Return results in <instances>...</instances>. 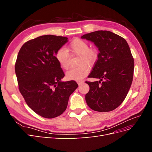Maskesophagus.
Here are the masks:
<instances>
[{
  "label": "esophagus",
  "instance_id": "esophagus-1",
  "mask_svg": "<svg viewBox=\"0 0 152 152\" xmlns=\"http://www.w3.org/2000/svg\"><path fill=\"white\" fill-rule=\"evenodd\" d=\"M83 82H84V81H82V80H81V81H78V82H77V84H79V86H80L82 83H83Z\"/></svg>",
  "mask_w": 152,
  "mask_h": 152
}]
</instances>
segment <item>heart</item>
Returning a JSON list of instances; mask_svg holds the SVG:
<instances>
[{
  "instance_id": "heart-1",
  "label": "heart",
  "mask_w": 152,
  "mask_h": 152,
  "mask_svg": "<svg viewBox=\"0 0 152 152\" xmlns=\"http://www.w3.org/2000/svg\"><path fill=\"white\" fill-rule=\"evenodd\" d=\"M79 56L77 68L71 69L66 73V78L69 80L80 81L87 76L89 72L88 66L93 65L98 58V51L95 48H89L86 41L80 39H75L68 45L66 50L59 49L55 54L58 63L63 70H68L70 67V57Z\"/></svg>"
}]
</instances>
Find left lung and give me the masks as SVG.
Wrapping results in <instances>:
<instances>
[{"instance_id":"left-lung-1","label":"left lung","mask_w":152,"mask_h":152,"mask_svg":"<svg viewBox=\"0 0 152 152\" xmlns=\"http://www.w3.org/2000/svg\"><path fill=\"white\" fill-rule=\"evenodd\" d=\"M81 38L93 42L99 51L89 75L99 80L86 82L89 86L86 103L94 111H112L124 102L132 82L134 65L129 46L122 37L107 30L91 32Z\"/></svg>"}]
</instances>
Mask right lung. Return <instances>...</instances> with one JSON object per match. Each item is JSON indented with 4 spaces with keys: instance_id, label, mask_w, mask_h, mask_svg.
<instances>
[{
    "instance_id": "1",
    "label": "right lung",
    "mask_w": 152,
    "mask_h": 152,
    "mask_svg": "<svg viewBox=\"0 0 152 152\" xmlns=\"http://www.w3.org/2000/svg\"><path fill=\"white\" fill-rule=\"evenodd\" d=\"M65 37L46 35L22 45L15 64L19 90L28 107L40 116L53 118L65 111L69 97L78 87L65 76L55 54L68 42Z\"/></svg>"
}]
</instances>
